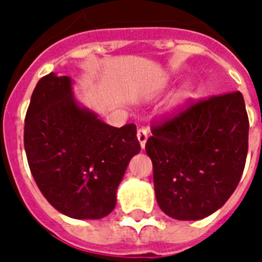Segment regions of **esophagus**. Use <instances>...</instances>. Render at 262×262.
Listing matches in <instances>:
<instances>
[{"instance_id": "obj_1", "label": "esophagus", "mask_w": 262, "mask_h": 262, "mask_svg": "<svg viewBox=\"0 0 262 262\" xmlns=\"http://www.w3.org/2000/svg\"><path fill=\"white\" fill-rule=\"evenodd\" d=\"M137 139H139V143L140 145H141V148H145V143H147L148 140V132L147 129H144V127H141V129H139L137 130Z\"/></svg>"}]
</instances>
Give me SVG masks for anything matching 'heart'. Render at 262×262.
I'll use <instances>...</instances> for the list:
<instances>
[{
  "label": "heart",
  "instance_id": "1",
  "mask_svg": "<svg viewBox=\"0 0 262 262\" xmlns=\"http://www.w3.org/2000/svg\"><path fill=\"white\" fill-rule=\"evenodd\" d=\"M185 98H186V94L183 92V91H181V92H178V94H175L174 96H172V99L170 100V104H168V107L171 108V110H177L181 104L183 103V100H185Z\"/></svg>",
  "mask_w": 262,
  "mask_h": 262
}]
</instances>
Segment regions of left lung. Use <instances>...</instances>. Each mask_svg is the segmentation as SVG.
I'll return each mask as SVG.
<instances>
[{
	"mask_svg": "<svg viewBox=\"0 0 262 262\" xmlns=\"http://www.w3.org/2000/svg\"><path fill=\"white\" fill-rule=\"evenodd\" d=\"M249 118L241 92L212 96L152 127L145 144L156 201L177 220H200L226 204L248 155Z\"/></svg>",
	"mask_w": 262,
	"mask_h": 262,
	"instance_id": "obj_1",
	"label": "left lung"
}]
</instances>
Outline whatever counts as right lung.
Masks as SVG:
<instances>
[{"instance_id":"obj_1","label":"right lung","mask_w":262,"mask_h":262,"mask_svg":"<svg viewBox=\"0 0 262 262\" xmlns=\"http://www.w3.org/2000/svg\"><path fill=\"white\" fill-rule=\"evenodd\" d=\"M24 148L46 200L72 219H102L117 204L127 164L141 149L136 125L114 127L80 104L73 80H39L24 125Z\"/></svg>"}]
</instances>
